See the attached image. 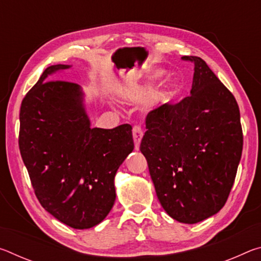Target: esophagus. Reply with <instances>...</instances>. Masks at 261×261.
Instances as JSON below:
<instances>
[{
  "instance_id": "obj_1",
  "label": "esophagus",
  "mask_w": 261,
  "mask_h": 261,
  "mask_svg": "<svg viewBox=\"0 0 261 261\" xmlns=\"http://www.w3.org/2000/svg\"><path fill=\"white\" fill-rule=\"evenodd\" d=\"M132 136H134V141H135V147L136 149H139V145L141 138H143L144 132L143 129L139 125H135L134 129H132Z\"/></svg>"
}]
</instances>
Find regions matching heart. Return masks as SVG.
<instances>
[{"label":"heart","instance_id":"1","mask_svg":"<svg viewBox=\"0 0 261 261\" xmlns=\"http://www.w3.org/2000/svg\"><path fill=\"white\" fill-rule=\"evenodd\" d=\"M159 77V73H156V74H154V76H152L151 77V81H154V79H156ZM167 94H168V88H165V90H162L160 93L158 94V98L160 99V100H163L167 96Z\"/></svg>","mask_w":261,"mask_h":261}]
</instances>
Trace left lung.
<instances>
[{"label":"left lung","instance_id":"left-lung-1","mask_svg":"<svg viewBox=\"0 0 261 261\" xmlns=\"http://www.w3.org/2000/svg\"><path fill=\"white\" fill-rule=\"evenodd\" d=\"M194 64L190 96L149 112L140 151L156 196L168 215L197 223L222 208L236 177L243 149L235 96L204 60Z\"/></svg>","mask_w":261,"mask_h":261}]
</instances>
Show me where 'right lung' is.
Returning <instances> with one entry per match:
<instances>
[{
  "label": "right lung",
  "mask_w": 261,
  "mask_h": 261,
  "mask_svg": "<svg viewBox=\"0 0 261 261\" xmlns=\"http://www.w3.org/2000/svg\"><path fill=\"white\" fill-rule=\"evenodd\" d=\"M48 67L21 101L19 149L41 206L74 229L99 224L116 198L114 178L134 151L132 126H90L76 83L50 79Z\"/></svg>",
  "instance_id": "add662e5"
}]
</instances>
